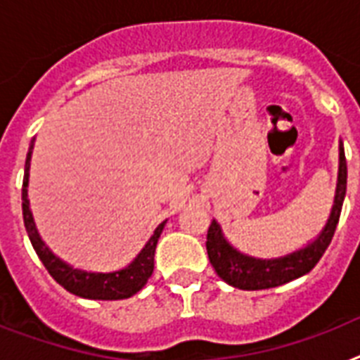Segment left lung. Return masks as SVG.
I'll list each match as a JSON object with an SVG mask.
<instances>
[{
  "label": "left lung",
  "instance_id": "8db88e82",
  "mask_svg": "<svg viewBox=\"0 0 360 360\" xmlns=\"http://www.w3.org/2000/svg\"><path fill=\"white\" fill-rule=\"evenodd\" d=\"M347 185V166L346 155H344V143L338 146V181H336L335 203L330 209L327 224L319 236L310 240L307 246L299 250L290 252L285 256L278 257H254L243 254L226 239L222 228L213 219L207 230V256L217 274L224 280L226 284L239 288V290H269L276 285L288 284L291 280L299 278L302 274L310 273L316 263L321 259L323 252L330 245V239L335 236L336 224L340 219L342 203L346 198Z\"/></svg>",
  "mask_w": 360,
  "mask_h": 360
}]
</instances>
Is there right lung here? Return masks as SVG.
<instances>
[{"instance_id":"obj_1","label":"right lung","mask_w":360,"mask_h":360,"mask_svg":"<svg viewBox=\"0 0 360 360\" xmlns=\"http://www.w3.org/2000/svg\"><path fill=\"white\" fill-rule=\"evenodd\" d=\"M35 146V138L31 140L30 151L25 157L24 168V183H22V214H24L25 231L30 236L31 245L35 248L37 256L46 267L56 282L63 285L65 290L70 291L72 295L84 297V299H93V301H117V299H129L134 293L147 284V280L153 274L155 267V248H157L158 237L162 233L166 220L157 226L153 236L146 243V246L138 252V256L120 271L112 273H97V271H84V269L72 267L70 263L63 262L61 257L56 256L48 245L42 240L41 233L37 230L33 213L30 209V200H27V186H30V166L31 153Z\"/></svg>"}]
</instances>
